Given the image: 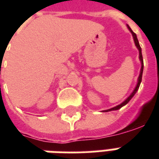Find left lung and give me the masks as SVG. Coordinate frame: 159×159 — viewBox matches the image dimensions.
I'll list each match as a JSON object with an SVG mask.
<instances>
[{
    "instance_id": "1",
    "label": "left lung",
    "mask_w": 159,
    "mask_h": 159,
    "mask_svg": "<svg viewBox=\"0 0 159 159\" xmlns=\"http://www.w3.org/2000/svg\"><path fill=\"white\" fill-rule=\"evenodd\" d=\"M128 26V29H129V30L130 32H131V34H132V36H133V38H134V44H135V46H136L137 49L139 50V59H140V64H141V68H140V75H139V77H138V81H137V84L136 86H135V88H134V89L133 90V92L130 93V95L128 98H127L126 100H124L123 102H122V103L120 104V105H118V106H117V107H112V108H111V109H108V110H105L103 111L104 112H107V111H116V110H118V109H120L121 107H124L125 105H127V104L129 103V101L132 98L134 97V95L136 93V92L138 91V89H139V87H140V83H141V79H142V73H143V68H144V65H143V58H142V53H141V48H140V44H139V41H138V39H137V36H136V34L134 32H133V30H131V28H130L129 26Z\"/></svg>"
}]
</instances>
